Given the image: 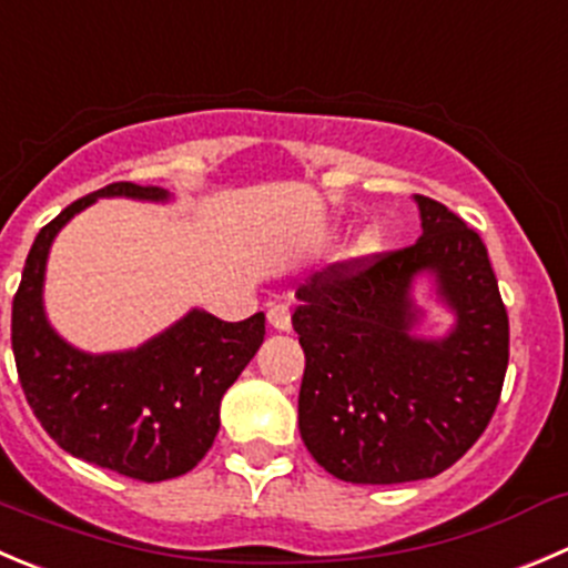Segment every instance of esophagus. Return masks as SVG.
Instances as JSON below:
<instances>
[{
  "mask_svg": "<svg viewBox=\"0 0 568 568\" xmlns=\"http://www.w3.org/2000/svg\"><path fill=\"white\" fill-rule=\"evenodd\" d=\"M268 324H272L274 329H291L288 305H272V307H268Z\"/></svg>",
  "mask_w": 568,
  "mask_h": 568,
  "instance_id": "34e87169",
  "label": "esophagus"
}]
</instances>
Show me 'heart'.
Returning a JSON list of instances; mask_svg holds the SVG:
<instances>
[{
	"label": "heart",
	"mask_w": 568,
	"mask_h": 568,
	"mask_svg": "<svg viewBox=\"0 0 568 568\" xmlns=\"http://www.w3.org/2000/svg\"><path fill=\"white\" fill-rule=\"evenodd\" d=\"M374 250H377V235L368 230V233H363L361 239H357V252H361V255H368V252Z\"/></svg>",
	"instance_id": "1"
}]
</instances>
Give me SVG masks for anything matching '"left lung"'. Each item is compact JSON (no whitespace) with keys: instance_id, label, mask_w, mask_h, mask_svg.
I'll return each mask as SVG.
<instances>
[{"instance_id":"8db88e82","label":"left lung","mask_w":568,"mask_h":568,"mask_svg":"<svg viewBox=\"0 0 568 568\" xmlns=\"http://www.w3.org/2000/svg\"><path fill=\"white\" fill-rule=\"evenodd\" d=\"M416 202V244L333 263L296 288L302 442L346 483L442 475L483 436L503 394L508 311L486 244L447 205ZM418 271L437 274L459 316L442 342L409 335V283Z\"/></svg>"}]
</instances>
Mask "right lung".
<instances>
[{
    "label": "right lung",
    "mask_w": 568,
    "mask_h": 568,
    "mask_svg": "<svg viewBox=\"0 0 568 568\" xmlns=\"http://www.w3.org/2000/svg\"><path fill=\"white\" fill-rule=\"evenodd\" d=\"M99 196L166 200L158 185L110 183L71 202L36 235L13 296L10 341L32 413L74 458L141 483L194 469L219 433V405L266 335V316L222 322L191 311L144 346L85 355L58 338L43 316L47 255L58 230Z\"/></svg>",
    "instance_id": "right-lung-1"
}]
</instances>
